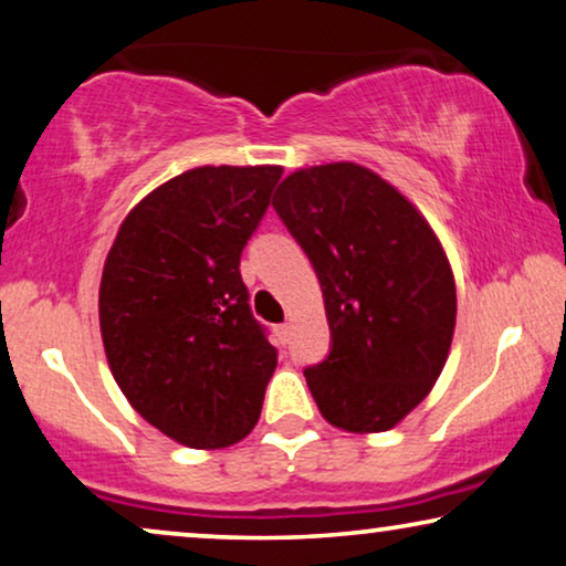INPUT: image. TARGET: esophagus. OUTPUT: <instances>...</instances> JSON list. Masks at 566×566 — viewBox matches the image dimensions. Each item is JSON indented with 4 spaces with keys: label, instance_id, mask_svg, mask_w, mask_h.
Instances as JSON below:
<instances>
[{
    "label": "esophagus",
    "instance_id": "34e87169",
    "mask_svg": "<svg viewBox=\"0 0 566 566\" xmlns=\"http://www.w3.org/2000/svg\"><path fill=\"white\" fill-rule=\"evenodd\" d=\"M275 337L281 339V345L289 343V337H291V324H277V327H275Z\"/></svg>",
    "mask_w": 566,
    "mask_h": 566
}]
</instances>
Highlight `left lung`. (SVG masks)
<instances>
[{"label": "left lung", "instance_id": "8db88e82", "mask_svg": "<svg viewBox=\"0 0 566 566\" xmlns=\"http://www.w3.org/2000/svg\"><path fill=\"white\" fill-rule=\"evenodd\" d=\"M275 213L319 277L329 355L304 368L335 428L384 432L428 397L455 327V283L428 221L370 169L293 172Z\"/></svg>", "mask_w": 566, "mask_h": 566}]
</instances>
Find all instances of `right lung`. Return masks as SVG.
<instances>
[{"label":"right lung","instance_id":"obj_1","mask_svg":"<svg viewBox=\"0 0 566 566\" xmlns=\"http://www.w3.org/2000/svg\"><path fill=\"white\" fill-rule=\"evenodd\" d=\"M281 175H177L126 216L107 252L99 329L115 381L146 422L188 448L242 440L277 366L239 260Z\"/></svg>","mask_w":566,"mask_h":566}]
</instances>
